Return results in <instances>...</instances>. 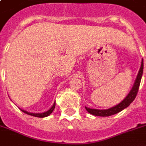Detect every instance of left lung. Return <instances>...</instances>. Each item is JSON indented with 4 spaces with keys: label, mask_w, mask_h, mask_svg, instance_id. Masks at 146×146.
Listing matches in <instances>:
<instances>
[{
    "label": "left lung",
    "mask_w": 146,
    "mask_h": 146,
    "mask_svg": "<svg viewBox=\"0 0 146 146\" xmlns=\"http://www.w3.org/2000/svg\"><path fill=\"white\" fill-rule=\"evenodd\" d=\"M143 67H144V65H143V59H142L140 70L138 71V76L135 79V81L134 83V85L132 87L131 90L130 91L128 95L124 98V99L122 102H120L119 104H117L113 107L107 109V110H97V109H91V108L85 107L86 110L89 113H91L94 116H110L119 113L120 111L124 110L125 108L128 107L130 104L135 100V98H136V95L138 94L139 85H140V83H141V76H142V73H143Z\"/></svg>",
    "instance_id": "1"
}]
</instances>
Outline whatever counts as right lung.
<instances>
[{"instance_id":"obj_1","label":"right lung","mask_w":146,"mask_h":146,"mask_svg":"<svg viewBox=\"0 0 146 146\" xmlns=\"http://www.w3.org/2000/svg\"><path fill=\"white\" fill-rule=\"evenodd\" d=\"M54 107H55V102H54V103L53 104V106H51V109H49L48 111H46L44 113H30V112H27L26 110H21L23 113H27L28 115H30V116H36V117H46V116H48L50 114H51L52 112H53V110H54Z\"/></svg>"}]
</instances>
